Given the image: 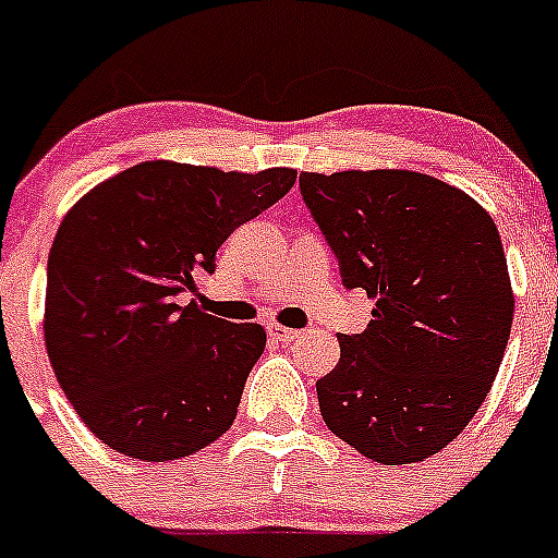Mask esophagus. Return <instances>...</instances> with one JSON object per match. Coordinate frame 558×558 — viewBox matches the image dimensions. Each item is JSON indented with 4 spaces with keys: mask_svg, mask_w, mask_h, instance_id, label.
Segmentation results:
<instances>
[{
    "mask_svg": "<svg viewBox=\"0 0 558 558\" xmlns=\"http://www.w3.org/2000/svg\"><path fill=\"white\" fill-rule=\"evenodd\" d=\"M268 335H271L274 340H281V343H290V340H295L301 332H298V329H290V327H281L274 322V325H268Z\"/></svg>",
    "mask_w": 558,
    "mask_h": 558,
    "instance_id": "34e87169",
    "label": "esophagus"
}]
</instances>
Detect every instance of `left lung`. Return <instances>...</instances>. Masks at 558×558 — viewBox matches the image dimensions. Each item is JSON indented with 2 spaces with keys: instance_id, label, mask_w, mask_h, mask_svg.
Wrapping results in <instances>:
<instances>
[{
  "instance_id": "obj_1",
  "label": "left lung",
  "mask_w": 558,
  "mask_h": 558,
  "mask_svg": "<svg viewBox=\"0 0 558 558\" xmlns=\"http://www.w3.org/2000/svg\"><path fill=\"white\" fill-rule=\"evenodd\" d=\"M305 207L343 284L373 298L316 383L327 428L383 465L441 452L476 415L506 353L513 292L495 220L465 191L410 170L303 172Z\"/></svg>"
}]
</instances>
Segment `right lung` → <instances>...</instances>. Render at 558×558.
<instances>
[{
  "mask_svg": "<svg viewBox=\"0 0 558 558\" xmlns=\"http://www.w3.org/2000/svg\"><path fill=\"white\" fill-rule=\"evenodd\" d=\"M298 172L141 161L65 213L47 257L45 343L58 383L104 445L146 463L189 458L231 428L260 325L209 316L181 292L279 202Z\"/></svg>",
  "mask_w": 558,
  "mask_h": 558,
  "instance_id": "1",
  "label": "right lung"
}]
</instances>
